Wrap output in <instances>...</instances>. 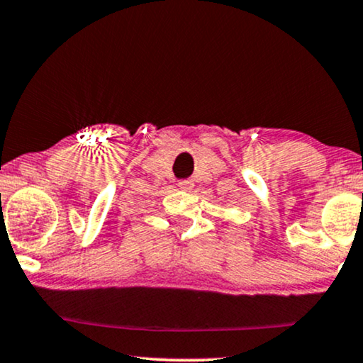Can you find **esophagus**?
Instances as JSON below:
<instances>
[{
  "instance_id": "34e87169",
  "label": "esophagus",
  "mask_w": 363,
  "mask_h": 363,
  "mask_svg": "<svg viewBox=\"0 0 363 363\" xmlns=\"http://www.w3.org/2000/svg\"><path fill=\"white\" fill-rule=\"evenodd\" d=\"M192 187H194V181L192 179H182V181H179V189H182V191H191Z\"/></svg>"
}]
</instances>
